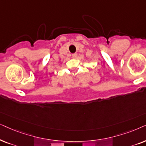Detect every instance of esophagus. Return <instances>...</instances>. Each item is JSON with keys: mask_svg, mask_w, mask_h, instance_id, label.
Here are the masks:
<instances>
[{"mask_svg": "<svg viewBox=\"0 0 146 146\" xmlns=\"http://www.w3.org/2000/svg\"><path fill=\"white\" fill-rule=\"evenodd\" d=\"M77 56V53H73V54H72V57H73V59H75V58H76Z\"/></svg>", "mask_w": 146, "mask_h": 146, "instance_id": "obj_1", "label": "esophagus"}]
</instances>
